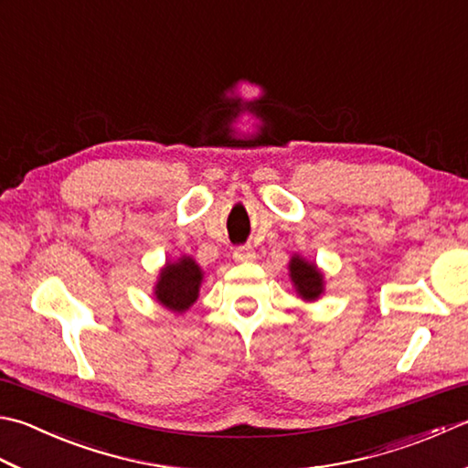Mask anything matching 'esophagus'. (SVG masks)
Masks as SVG:
<instances>
[{
	"label": "esophagus",
	"instance_id": "34e87169",
	"mask_svg": "<svg viewBox=\"0 0 468 468\" xmlns=\"http://www.w3.org/2000/svg\"><path fill=\"white\" fill-rule=\"evenodd\" d=\"M233 260L237 263H251L255 261V251L251 245H241V247H235L233 250Z\"/></svg>",
	"mask_w": 468,
	"mask_h": 468
}]
</instances>
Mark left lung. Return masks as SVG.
I'll list each match as a JSON object with an SVG mask.
<instances>
[{
	"mask_svg": "<svg viewBox=\"0 0 468 468\" xmlns=\"http://www.w3.org/2000/svg\"><path fill=\"white\" fill-rule=\"evenodd\" d=\"M290 280L294 283L298 296L306 302L318 300L324 292V276L323 271L316 268V263L306 261L300 255H294L290 260Z\"/></svg>",
	"mask_w": 468,
	"mask_h": 468,
	"instance_id": "1",
	"label": "left lung"
}]
</instances>
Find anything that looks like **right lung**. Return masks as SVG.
Returning a JSON list of instances; mask_svg holds the SVG:
<instances>
[{
  "label": "right lung",
  "instance_id": "obj_1",
  "mask_svg": "<svg viewBox=\"0 0 468 468\" xmlns=\"http://www.w3.org/2000/svg\"><path fill=\"white\" fill-rule=\"evenodd\" d=\"M200 283H203L200 265L188 255H182L180 260L168 261L160 270L154 296L164 308L182 314L197 302Z\"/></svg>",
  "mask_w": 468,
  "mask_h": 468
}]
</instances>
